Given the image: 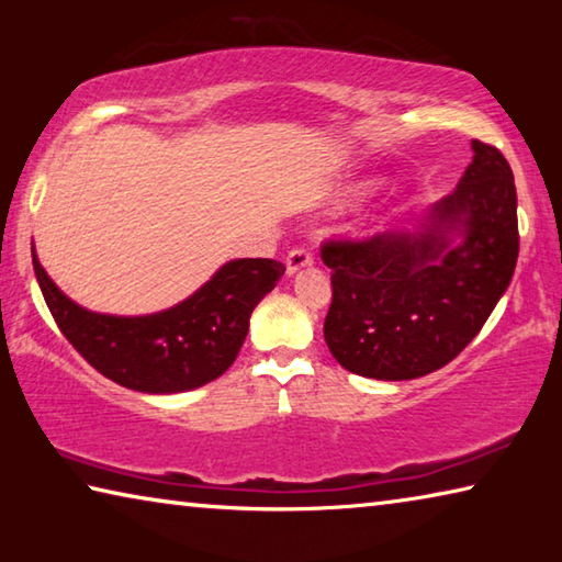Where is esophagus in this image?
I'll list each match as a JSON object with an SVG mask.
<instances>
[{
	"label": "esophagus",
	"mask_w": 562,
	"mask_h": 562,
	"mask_svg": "<svg viewBox=\"0 0 562 562\" xmlns=\"http://www.w3.org/2000/svg\"><path fill=\"white\" fill-rule=\"evenodd\" d=\"M312 265V255L307 250H292L288 255V260H284V272H288V278H294L300 270L310 268Z\"/></svg>",
	"instance_id": "1"
}]
</instances>
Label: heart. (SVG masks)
I'll return each instance as SVG.
<instances>
[{"mask_svg":"<svg viewBox=\"0 0 562 562\" xmlns=\"http://www.w3.org/2000/svg\"><path fill=\"white\" fill-rule=\"evenodd\" d=\"M384 186V180L382 178H364V180H355V183L351 186H347V188H341L339 193H337V198H335V203H351V201H364V198H369L372 193H376L379 188Z\"/></svg>","mask_w":562,"mask_h":562,"instance_id":"heart-1","label":"heart"}]
</instances>
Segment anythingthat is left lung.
Returning <instances> with one entry per match:
<instances>
[{
	"instance_id": "1",
	"label": "left lung",
	"mask_w": 562,
	"mask_h": 562,
	"mask_svg": "<svg viewBox=\"0 0 562 562\" xmlns=\"http://www.w3.org/2000/svg\"><path fill=\"white\" fill-rule=\"evenodd\" d=\"M459 186L414 227L327 243L325 339L351 374L406 382L449 364L486 325L518 260V198L498 148L471 140Z\"/></svg>"
}]
</instances>
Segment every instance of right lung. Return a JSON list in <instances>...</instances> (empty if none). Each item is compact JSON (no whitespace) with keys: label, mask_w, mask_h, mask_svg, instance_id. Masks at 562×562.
Instances as JSON below:
<instances>
[{"label":"right lung","mask_w":562,"mask_h":562,"mask_svg":"<svg viewBox=\"0 0 562 562\" xmlns=\"http://www.w3.org/2000/svg\"><path fill=\"white\" fill-rule=\"evenodd\" d=\"M34 274L52 317L74 349L103 376L133 392L180 394L227 372L250 315L284 274V265L237 258L173 307L150 315H106L64 294L32 247Z\"/></svg>","instance_id":"1"}]
</instances>
